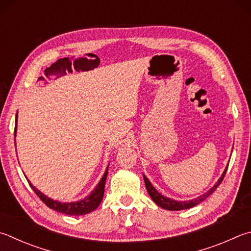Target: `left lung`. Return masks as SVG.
I'll use <instances>...</instances> for the list:
<instances>
[{
  "label": "left lung",
  "mask_w": 251,
  "mask_h": 251,
  "mask_svg": "<svg viewBox=\"0 0 251 251\" xmlns=\"http://www.w3.org/2000/svg\"><path fill=\"white\" fill-rule=\"evenodd\" d=\"M227 169H228V165H227V167L225 168L224 172H223L222 176L218 179L215 185L212 186V188L209 189L205 194H203V195H201V197H199L194 200H191V201H176V200L163 197V195H161V193H159L158 191L153 188L152 184L150 183V181L145 176H144V180H145L146 189H147L150 198L152 199V201L156 203L158 206L168 209V211H181V209H188V208L193 207V206H195V205H198L201 202H203L206 198H208L209 195H211L214 191L217 189V186L222 183V181H223V179H224V176L226 175Z\"/></svg>",
  "instance_id": "left-lung-1"
}]
</instances>
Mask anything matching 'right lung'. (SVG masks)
I'll use <instances>...</instances> for the list:
<instances>
[{
    "label": "right lung",
    "mask_w": 251,
    "mask_h": 251,
    "mask_svg": "<svg viewBox=\"0 0 251 251\" xmlns=\"http://www.w3.org/2000/svg\"><path fill=\"white\" fill-rule=\"evenodd\" d=\"M15 130H14V138L16 137V126H17V114H16V122H15ZM107 171H108V167L106 168V171L104 172V176H102L101 181L99 182V184L95 186V189L92 191L89 197L84 198L83 200L78 202H71V203H61L58 201H53L50 198H48L47 195H45L44 193L40 192L39 190H37L35 186L30 183L29 180L28 181L29 185L31 186V189L34 190V192L37 194V197L42 200V201L47 205L49 208L53 209V211H57L59 213L66 214V215H84V214H89L91 212H93L94 209H97L100 204H101L102 200H103V195H104V186H105V181H106V176H107Z\"/></svg>",
    "instance_id": "obj_1"
}]
</instances>
